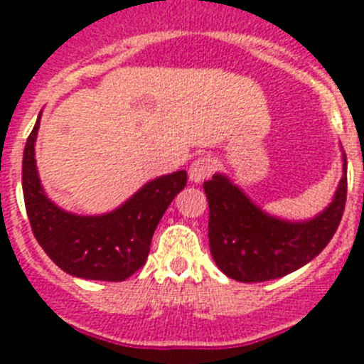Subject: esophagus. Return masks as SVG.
<instances>
[{
	"label": "esophagus",
	"mask_w": 364,
	"mask_h": 364,
	"mask_svg": "<svg viewBox=\"0 0 364 364\" xmlns=\"http://www.w3.org/2000/svg\"><path fill=\"white\" fill-rule=\"evenodd\" d=\"M215 171V160L211 156H198L197 160H193L189 166V180L191 182H204L205 178H210Z\"/></svg>",
	"instance_id": "34e87169"
}]
</instances>
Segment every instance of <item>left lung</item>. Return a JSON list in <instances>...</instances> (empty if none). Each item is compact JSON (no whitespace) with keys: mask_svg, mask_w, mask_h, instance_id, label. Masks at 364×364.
Returning a JSON list of instances; mask_svg holds the SVG:
<instances>
[{"mask_svg":"<svg viewBox=\"0 0 364 364\" xmlns=\"http://www.w3.org/2000/svg\"><path fill=\"white\" fill-rule=\"evenodd\" d=\"M204 191L215 264L235 281H272L308 264L332 240L346 204V156L332 204L311 220L290 222L264 213L218 173L204 182Z\"/></svg>","mask_w":364,"mask_h":364,"instance_id":"1","label":"left lung"}]
</instances>
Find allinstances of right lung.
Listing matches in <instances>:
<instances>
[{"instance_id":"1","label":"right lung","mask_w":364,"mask_h":364,"mask_svg":"<svg viewBox=\"0 0 364 364\" xmlns=\"http://www.w3.org/2000/svg\"><path fill=\"white\" fill-rule=\"evenodd\" d=\"M40 117L23 151L25 210L32 233L58 268L73 277L120 282L146 264L151 239L167 205L186 188L188 173L151 180L111 213L82 217L60 210L45 195L36 171L34 144Z\"/></svg>"}]
</instances>
